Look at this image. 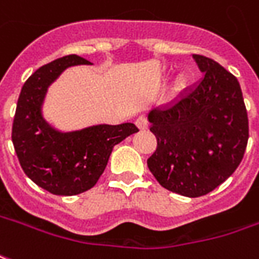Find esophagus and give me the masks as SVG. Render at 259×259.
Returning <instances> with one entry per match:
<instances>
[{"mask_svg":"<svg viewBox=\"0 0 259 259\" xmlns=\"http://www.w3.org/2000/svg\"><path fill=\"white\" fill-rule=\"evenodd\" d=\"M136 124H137V127L140 130H146L148 127V122L147 119L144 116H139L136 119Z\"/></svg>","mask_w":259,"mask_h":259,"instance_id":"1","label":"esophagus"}]
</instances>
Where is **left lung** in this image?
<instances>
[{
	"mask_svg": "<svg viewBox=\"0 0 259 259\" xmlns=\"http://www.w3.org/2000/svg\"><path fill=\"white\" fill-rule=\"evenodd\" d=\"M192 57L203 77L174 102L148 112L157 150L147 165L165 189L198 198L240 165L248 117L236 77L209 57Z\"/></svg>",
	"mask_w": 259,
	"mask_h": 259,
	"instance_id": "1",
	"label": "left lung"
}]
</instances>
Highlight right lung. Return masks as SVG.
Segmentation results:
<instances>
[{
  "label": "right lung",
  "instance_id": "add662e5",
  "mask_svg": "<svg viewBox=\"0 0 259 259\" xmlns=\"http://www.w3.org/2000/svg\"><path fill=\"white\" fill-rule=\"evenodd\" d=\"M91 64L70 54L41 66L21 90L12 124V143L23 172L53 195L73 196L91 189L106 168L113 147L139 129L133 123L94 124L61 132L43 117L49 87L66 68Z\"/></svg>",
  "mask_w": 259,
  "mask_h": 259
}]
</instances>
